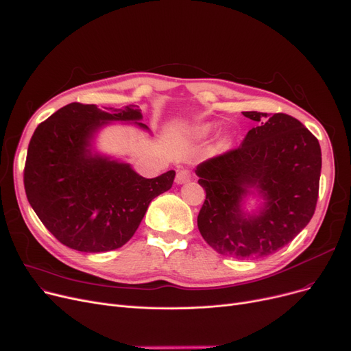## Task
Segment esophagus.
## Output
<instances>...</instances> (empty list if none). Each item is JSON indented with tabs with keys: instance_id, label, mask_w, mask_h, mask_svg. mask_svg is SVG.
<instances>
[{
	"instance_id": "obj_1",
	"label": "esophagus",
	"mask_w": 351,
	"mask_h": 351,
	"mask_svg": "<svg viewBox=\"0 0 351 351\" xmlns=\"http://www.w3.org/2000/svg\"><path fill=\"white\" fill-rule=\"evenodd\" d=\"M190 170H178L177 171V176H176V183L177 184H183V183H187V181L190 180Z\"/></svg>"
}]
</instances>
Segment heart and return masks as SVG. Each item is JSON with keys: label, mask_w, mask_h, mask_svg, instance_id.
Masks as SVG:
<instances>
[{"label": "heart", "mask_w": 351, "mask_h": 351, "mask_svg": "<svg viewBox=\"0 0 351 351\" xmlns=\"http://www.w3.org/2000/svg\"><path fill=\"white\" fill-rule=\"evenodd\" d=\"M208 132H210V125H207V123L199 125V127L195 128V134L200 135V136H204V135H207Z\"/></svg>", "instance_id": "heart-1"}]
</instances>
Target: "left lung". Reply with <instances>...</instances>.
I'll return each instance as SVG.
<instances>
[{
    "instance_id": "8db88e82",
    "label": "left lung",
    "mask_w": 351,
    "mask_h": 351,
    "mask_svg": "<svg viewBox=\"0 0 351 351\" xmlns=\"http://www.w3.org/2000/svg\"><path fill=\"white\" fill-rule=\"evenodd\" d=\"M259 122L243 143L195 168L206 191L197 226L203 239L221 255L258 259L288 245L317 206L321 148L304 125L287 114L268 117L243 112ZM256 191L264 206L256 214L241 208Z\"/></svg>"
}]
</instances>
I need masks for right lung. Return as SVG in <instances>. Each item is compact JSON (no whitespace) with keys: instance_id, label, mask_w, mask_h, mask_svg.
<instances>
[{"instance_id":"right-lung-1","label":"right lung","mask_w":351,"mask_h":351,"mask_svg":"<svg viewBox=\"0 0 351 351\" xmlns=\"http://www.w3.org/2000/svg\"><path fill=\"white\" fill-rule=\"evenodd\" d=\"M141 109L69 104L36 128L27 151L24 189L30 206L60 243L79 252H108L127 243L152 199L170 190L176 171L156 178L127 162L92 152L97 130L112 121L148 130Z\"/></svg>"}]
</instances>
